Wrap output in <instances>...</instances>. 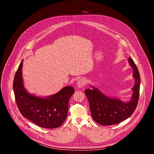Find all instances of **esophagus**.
<instances>
[{"label":"esophagus","mask_w":154,"mask_h":154,"mask_svg":"<svg viewBox=\"0 0 154 154\" xmlns=\"http://www.w3.org/2000/svg\"><path fill=\"white\" fill-rule=\"evenodd\" d=\"M86 85V80L84 78H81L77 82V85L79 88H82Z\"/></svg>","instance_id":"34e87169"}]
</instances>
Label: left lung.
<instances>
[{
  "mask_svg": "<svg viewBox=\"0 0 154 154\" xmlns=\"http://www.w3.org/2000/svg\"><path fill=\"white\" fill-rule=\"evenodd\" d=\"M130 65L134 69L135 84L133 88V95L128 102H123L118 99L105 96L97 88L86 90L85 93L88 100L91 116L98 124L110 125L119 124L129 118L135 112L137 106L140 88V75L134 60L128 59Z\"/></svg>",
  "mask_w": 154,
  "mask_h": 154,
  "instance_id": "8db88e82",
  "label": "left lung"
}]
</instances>
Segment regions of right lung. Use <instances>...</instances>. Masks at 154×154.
Wrapping results in <instances>:
<instances>
[{
  "label": "right lung",
  "mask_w": 154,
  "mask_h": 154,
  "mask_svg": "<svg viewBox=\"0 0 154 154\" xmlns=\"http://www.w3.org/2000/svg\"><path fill=\"white\" fill-rule=\"evenodd\" d=\"M23 61L19 66L13 81L16 102L19 112L24 118L36 125L47 128L60 127L66 118L68 103L74 93L72 86H66L57 94L48 98L29 94L25 90L22 77Z\"/></svg>",
  "instance_id": "right-lung-1"
}]
</instances>
